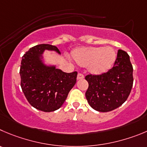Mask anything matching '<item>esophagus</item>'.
<instances>
[{
    "instance_id": "obj_1",
    "label": "esophagus",
    "mask_w": 147,
    "mask_h": 147,
    "mask_svg": "<svg viewBox=\"0 0 147 147\" xmlns=\"http://www.w3.org/2000/svg\"><path fill=\"white\" fill-rule=\"evenodd\" d=\"M84 78V76L82 74H80V73H79L77 75V79L78 80H79V79H83Z\"/></svg>"
}]
</instances>
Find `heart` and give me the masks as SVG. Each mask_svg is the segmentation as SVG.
Wrapping results in <instances>:
<instances>
[{
	"label": "heart",
	"mask_w": 147,
	"mask_h": 147,
	"mask_svg": "<svg viewBox=\"0 0 147 147\" xmlns=\"http://www.w3.org/2000/svg\"><path fill=\"white\" fill-rule=\"evenodd\" d=\"M75 62L81 66H88L94 74H100L112 68L116 60V53L112 47H87L72 53Z\"/></svg>",
	"instance_id": "b5f03b06"
}]
</instances>
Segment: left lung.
I'll list each match as a JSON object with an SVG mask.
<instances>
[{
	"mask_svg": "<svg viewBox=\"0 0 147 147\" xmlns=\"http://www.w3.org/2000/svg\"><path fill=\"white\" fill-rule=\"evenodd\" d=\"M89 87L85 95L89 105L99 112H109L128 99L134 83L133 66L125 51L118 50L113 68L101 74L85 76Z\"/></svg>",
	"mask_w": 147,
	"mask_h": 147,
	"instance_id": "left-lung-1",
	"label": "left lung"
}]
</instances>
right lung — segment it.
I'll list each match as a JSON object with an SVG mask.
<instances>
[{"instance_id":"add662e5","label":"right lung","mask_w":147,"mask_h":147,"mask_svg":"<svg viewBox=\"0 0 147 147\" xmlns=\"http://www.w3.org/2000/svg\"><path fill=\"white\" fill-rule=\"evenodd\" d=\"M45 49L59 50L55 45L41 44L29 49L21 63V87L31 105L43 112H53L62 106L76 82L77 72L65 73L47 67L39 60Z\"/></svg>"}]
</instances>
